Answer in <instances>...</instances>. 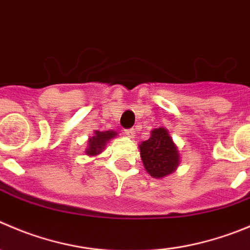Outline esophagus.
<instances>
[{
  "label": "esophagus",
  "instance_id": "1",
  "mask_svg": "<svg viewBox=\"0 0 250 250\" xmlns=\"http://www.w3.org/2000/svg\"><path fill=\"white\" fill-rule=\"evenodd\" d=\"M125 135H127L129 137H134L135 136V129H134V127L125 130Z\"/></svg>",
  "mask_w": 250,
  "mask_h": 250
}]
</instances>
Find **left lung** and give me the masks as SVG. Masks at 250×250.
I'll return each instance as SVG.
<instances>
[{
	"label": "left lung",
	"mask_w": 250,
	"mask_h": 250,
	"mask_svg": "<svg viewBox=\"0 0 250 250\" xmlns=\"http://www.w3.org/2000/svg\"><path fill=\"white\" fill-rule=\"evenodd\" d=\"M145 169L153 178L170 174L179 165V153L172 137L163 127L154 129L151 137L140 145Z\"/></svg>",
	"instance_id": "8db88e82"
}]
</instances>
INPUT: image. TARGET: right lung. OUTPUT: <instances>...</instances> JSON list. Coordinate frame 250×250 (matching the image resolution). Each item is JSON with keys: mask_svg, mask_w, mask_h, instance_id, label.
Masks as SVG:
<instances>
[{"mask_svg": "<svg viewBox=\"0 0 250 250\" xmlns=\"http://www.w3.org/2000/svg\"><path fill=\"white\" fill-rule=\"evenodd\" d=\"M116 136L115 131H96L94 136L89 139L88 141V148L85 153L88 156H96V154L101 153L102 149L105 147V144L110 139Z\"/></svg>", "mask_w": 250, "mask_h": 250, "instance_id": "obj_1", "label": "right lung"}]
</instances>
